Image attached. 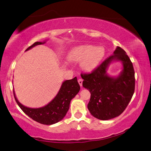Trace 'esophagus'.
Returning a JSON list of instances; mask_svg holds the SVG:
<instances>
[{
    "label": "esophagus",
    "mask_w": 151,
    "mask_h": 151,
    "mask_svg": "<svg viewBox=\"0 0 151 151\" xmlns=\"http://www.w3.org/2000/svg\"><path fill=\"white\" fill-rule=\"evenodd\" d=\"M83 80L82 79V78H79V79L78 80V83H79L81 87H82V85H83Z\"/></svg>",
    "instance_id": "obj_1"
}]
</instances>
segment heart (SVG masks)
Here are the masks:
<instances>
[{
	"instance_id": "b5f03b06",
	"label": "heart",
	"mask_w": 151,
	"mask_h": 151,
	"mask_svg": "<svg viewBox=\"0 0 151 151\" xmlns=\"http://www.w3.org/2000/svg\"><path fill=\"white\" fill-rule=\"evenodd\" d=\"M105 55V49L102 46L95 47L85 44L75 47L70 50L68 58L73 62H81V67L87 72L95 70L101 63Z\"/></svg>"
}]
</instances>
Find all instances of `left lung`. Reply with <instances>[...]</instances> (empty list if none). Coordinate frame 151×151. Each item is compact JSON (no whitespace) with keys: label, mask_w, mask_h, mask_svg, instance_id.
<instances>
[{"label":"left lung","mask_w":151,"mask_h":151,"mask_svg":"<svg viewBox=\"0 0 151 151\" xmlns=\"http://www.w3.org/2000/svg\"><path fill=\"white\" fill-rule=\"evenodd\" d=\"M115 61H121L123 68L118 76L112 77L106 71ZM81 77L84 79L83 87L91 93L88 109L93 117L101 120L119 116L128 106L134 92L132 63L126 52L119 46L98 68Z\"/></svg>","instance_id":"obj_1"}]
</instances>
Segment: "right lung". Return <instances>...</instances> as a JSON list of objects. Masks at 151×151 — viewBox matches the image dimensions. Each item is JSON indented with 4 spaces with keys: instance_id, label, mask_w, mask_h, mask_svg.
I'll return each mask as SVG.
<instances>
[{
    "instance_id": "add662e5",
    "label": "right lung",
    "mask_w": 151,
    "mask_h": 151,
    "mask_svg": "<svg viewBox=\"0 0 151 151\" xmlns=\"http://www.w3.org/2000/svg\"><path fill=\"white\" fill-rule=\"evenodd\" d=\"M46 40L35 42L25 51L33 48L37 45L44 44ZM79 91L80 85L78 83L77 78L75 77L73 79L64 81L56 97L47 105L39 108H32L23 106L18 101L14 90L13 93L17 104L29 118L38 123L45 125H52L58 122L64 118L70 107V101L77 95Z\"/></svg>"
}]
</instances>
